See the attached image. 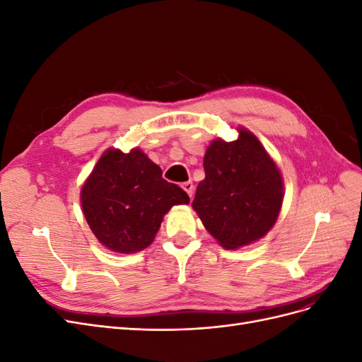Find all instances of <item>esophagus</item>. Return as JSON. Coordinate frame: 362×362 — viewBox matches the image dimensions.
Here are the masks:
<instances>
[{"label":"esophagus","mask_w":362,"mask_h":362,"mask_svg":"<svg viewBox=\"0 0 362 362\" xmlns=\"http://www.w3.org/2000/svg\"><path fill=\"white\" fill-rule=\"evenodd\" d=\"M182 189L187 192V194L190 196V198H193V192H194V185H193V182L192 181H187V182H184L182 184Z\"/></svg>","instance_id":"esophagus-1"}]
</instances>
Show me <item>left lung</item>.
I'll list each match as a JSON object with an SVG mask.
<instances>
[{
    "mask_svg": "<svg viewBox=\"0 0 362 362\" xmlns=\"http://www.w3.org/2000/svg\"><path fill=\"white\" fill-rule=\"evenodd\" d=\"M234 141L214 140L204 157L205 180L193 208L204 226L226 249L266 235L282 205V178L259 140L240 128Z\"/></svg>",
    "mask_w": 362,
    "mask_h": 362,
    "instance_id": "left-lung-1",
    "label": "left lung"
}]
</instances>
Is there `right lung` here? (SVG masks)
<instances>
[{"mask_svg": "<svg viewBox=\"0 0 362 362\" xmlns=\"http://www.w3.org/2000/svg\"><path fill=\"white\" fill-rule=\"evenodd\" d=\"M140 149H110L81 189V205L92 233L110 250L131 254L148 247L173 205L190 198L168 182Z\"/></svg>", "mask_w": 362, "mask_h": 362, "instance_id": "add662e5", "label": "right lung"}]
</instances>
